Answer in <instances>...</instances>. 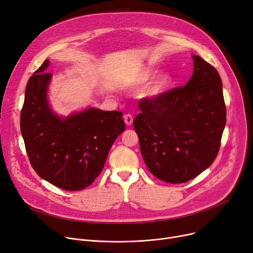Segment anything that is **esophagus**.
I'll return each mask as SVG.
<instances>
[{
	"instance_id": "34e87169",
	"label": "esophagus",
	"mask_w": 253,
	"mask_h": 253,
	"mask_svg": "<svg viewBox=\"0 0 253 253\" xmlns=\"http://www.w3.org/2000/svg\"><path fill=\"white\" fill-rule=\"evenodd\" d=\"M124 121H125V124L130 126L132 125V123H133V117H132V115L130 114H127L124 116Z\"/></svg>"
}]
</instances>
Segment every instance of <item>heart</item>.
<instances>
[{"mask_svg": "<svg viewBox=\"0 0 253 253\" xmlns=\"http://www.w3.org/2000/svg\"><path fill=\"white\" fill-rule=\"evenodd\" d=\"M154 73L155 72L152 69L141 68L138 71L134 72L128 78L127 84L131 87H139L144 83H147L153 77ZM172 81H173V79H172L170 74L168 73L159 74L141 90L140 96L148 100L158 99L168 91V89L172 84Z\"/></svg>", "mask_w": 253, "mask_h": 253, "instance_id": "b5f03b06", "label": "heart"}]
</instances>
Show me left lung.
I'll use <instances>...</instances> for the list:
<instances>
[{"label": "left lung", "mask_w": 253, "mask_h": 253, "mask_svg": "<svg viewBox=\"0 0 253 253\" xmlns=\"http://www.w3.org/2000/svg\"><path fill=\"white\" fill-rule=\"evenodd\" d=\"M192 57L194 72L185 86L142 99L133 121L145 165L169 183L189 181L212 164L227 121L217 71L200 56Z\"/></svg>", "instance_id": "8db88e82"}]
</instances>
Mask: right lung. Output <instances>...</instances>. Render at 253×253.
Listing matches in <instances>:
<instances>
[{
    "label": "right lung",
    "instance_id": "obj_1",
    "mask_svg": "<svg viewBox=\"0 0 253 253\" xmlns=\"http://www.w3.org/2000/svg\"><path fill=\"white\" fill-rule=\"evenodd\" d=\"M50 60L26 85L20 129L30 162L40 177L65 191H80L100 174L116 138L125 131L123 113L88 108L68 117L48 99Z\"/></svg>",
    "mask_w": 253,
    "mask_h": 253
}]
</instances>
